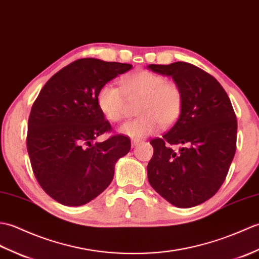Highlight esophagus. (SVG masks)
<instances>
[{
  "label": "esophagus",
  "instance_id": "34e87169",
  "mask_svg": "<svg viewBox=\"0 0 259 259\" xmlns=\"http://www.w3.org/2000/svg\"><path fill=\"white\" fill-rule=\"evenodd\" d=\"M142 143H143L142 140H136V139H134V140H132V146L136 147V146H139L140 144H142Z\"/></svg>",
  "mask_w": 259,
  "mask_h": 259
}]
</instances>
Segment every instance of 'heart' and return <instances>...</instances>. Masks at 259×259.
<instances>
[{"mask_svg": "<svg viewBox=\"0 0 259 259\" xmlns=\"http://www.w3.org/2000/svg\"><path fill=\"white\" fill-rule=\"evenodd\" d=\"M119 83L120 89L112 84L101 86L96 103L108 120L117 123L125 117L127 100H141L137 107L141 116L120 126L122 134L142 139L155 133L159 125L168 127L180 118L184 106L183 92L164 75L142 70L124 76Z\"/></svg>", "mask_w": 259, "mask_h": 259, "instance_id": "1", "label": "heart"}]
</instances>
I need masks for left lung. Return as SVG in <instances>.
Instances as JSON below:
<instances>
[{
    "label": "left lung",
    "mask_w": 259,
    "mask_h": 259,
    "mask_svg": "<svg viewBox=\"0 0 259 259\" xmlns=\"http://www.w3.org/2000/svg\"><path fill=\"white\" fill-rule=\"evenodd\" d=\"M171 76L184 95L180 118L160 139L147 165L148 182L176 207L197 206L218 192L228 174L237 141V119L217 79L191 63L148 65ZM182 144L180 152L171 147Z\"/></svg>",
    "instance_id": "left-lung-1"
}]
</instances>
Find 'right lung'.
<instances>
[{
    "label": "right lung",
    "instance_id": "right-lung-1",
    "mask_svg": "<svg viewBox=\"0 0 259 259\" xmlns=\"http://www.w3.org/2000/svg\"><path fill=\"white\" fill-rule=\"evenodd\" d=\"M132 67L76 60L54 74L33 103L27 123L28 156L39 186L56 202L66 206L91 202L108 187L115 163L130 152L131 141L124 135L93 141L112 132L97 106V92Z\"/></svg>",
    "mask_w": 259,
    "mask_h": 259
}]
</instances>
